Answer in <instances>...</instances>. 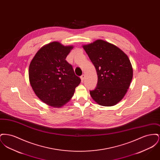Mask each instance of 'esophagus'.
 I'll return each mask as SVG.
<instances>
[{"instance_id": "esophagus-1", "label": "esophagus", "mask_w": 160, "mask_h": 160, "mask_svg": "<svg viewBox=\"0 0 160 160\" xmlns=\"http://www.w3.org/2000/svg\"><path fill=\"white\" fill-rule=\"evenodd\" d=\"M84 77H84V75H83V74L82 76L80 77V78H81V81H82V82H83Z\"/></svg>"}]
</instances>
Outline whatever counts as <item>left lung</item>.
Segmentation results:
<instances>
[{"label": "left lung", "instance_id": "left-lung-1", "mask_svg": "<svg viewBox=\"0 0 160 160\" xmlns=\"http://www.w3.org/2000/svg\"><path fill=\"white\" fill-rule=\"evenodd\" d=\"M83 48L96 69L98 83L90 91L92 99L102 106H113L128 91L133 69L128 56L117 46L102 39Z\"/></svg>", "mask_w": 160, "mask_h": 160}]
</instances>
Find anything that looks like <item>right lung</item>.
<instances>
[{
	"instance_id": "right-lung-1",
	"label": "right lung",
	"mask_w": 160,
	"mask_h": 160,
	"mask_svg": "<svg viewBox=\"0 0 160 160\" xmlns=\"http://www.w3.org/2000/svg\"><path fill=\"white\" fill-rule=\"evenodd\" d=\"M73 46L54 41L41 47L31 62L29 82L36 95L50 106L59 108L74 95L81 80L65 60Z\"/></svg>"
}]
</instances>
